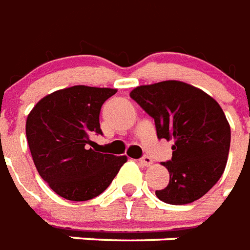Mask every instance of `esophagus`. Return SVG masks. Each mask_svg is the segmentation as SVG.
<instances>
[{
	"label": "esophagus",
	"instance_id": "esophagus-1",
	"mask_svg": "<svg viewBox=\"0 0 250 250\" xmlns=\"http://www.w3.org/2000/svg\"><path fill=\"white\" fill-rule=\"evenodd\" d=\"M140 162L143 165H144V166H150V165H153V160L152 158H150V157L149 156H144V157H141L140 158Z\"/></svg>",
	"mask_w": 250,
	"mask_h": 250
}]
</instances>
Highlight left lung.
<instances>
[{
	"label": "left lung",
	"instance_id": "obj_1",
	"mask_svg": "<svg viewBox=\"0 0 250 250\" xmlns=\"http://www.w3.org/2000/svg\"><path fill=\"white\" fill-rule=\"evenodd\" d=\"M129 96L154 119L158 139L174 140L172 157L162 164L170 182L157 197L171 205L201 198L222 176L229 152L231 128L219 104L176 80L137 86Z\"/></svg>",
	"mask_w": 250,
	"mask_h": 250
}]
</instances>
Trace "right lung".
Listing matches in <instances>:
<instances>
[{"label":"right lung","instance_id":"right-lung-1","mask_svg":"<svg viewBox=\"0 0 250 250\" xmlns=\"http://www.w3.org/2000/svg\"><path fill=\"white\" fill-rule=\"evenodd\" d=\"M115 93L111 88L70 86L41 98L28 114L25 135L35 166L61 197L86 201L101 194L127 161L89 148L90 136L102 135V105Z\"/></svg>","mask_w":250,"mask_h":250}]
</instances>
